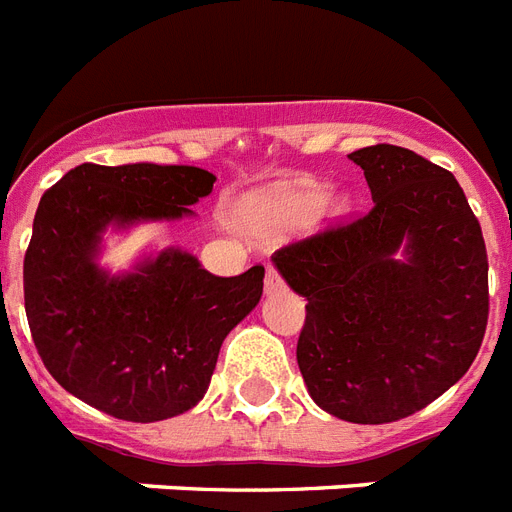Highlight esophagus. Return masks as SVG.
I'll return each instance as SVG.
<instances>
[{"instance_id": "obj_1", "label": "esophagus", "mask_w": 512, "mask_h": 512, "mask_svg": "<svg viewBox=\"0 0 512 512\" xmlns=\"http://www.w3.org/2000/svg\"><path fill=\"white\" fill-rule=\"evenodd\" d=\"M285 288V282H282L280 272L275 267H267V277H264V290L267 293H277V290Z\"/></svg>"}]
</instances>
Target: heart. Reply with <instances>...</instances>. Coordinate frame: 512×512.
<instances>
[{
	"label": "heart",
	"instance_id": "1",
	"mask_svg": "<svg viewBox=\"0 0 512 512\" xmlns=\"http://www.w3.org/2000/svg\"><path fill=\"white\" fill-rule=\"evenodd\" d=\"M341 198L325 200V185L314 179L296 182H277L264 190L251 192L243 200V222L261 235H282V232L301 230L312 219L335 216L343 211Z\"/></svg>",
	"mask_w": 512,
	"mask_h": 512
}]
</instances>
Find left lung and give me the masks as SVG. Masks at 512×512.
Masks as SVG:
<instances>
[{"instance_id": "1", "label": "left lung", "mask_w": 512, "mask_h": 512, "mask_svg": "<svg viewBox=\"0 0 512 512\" xmlns=\"http://www.w3.org/2000/svg\"><path fill=\"white\" fill-rule=\"evenodd\" d=\"M372 208L272 256L306 298L296 359L317 407L380 425L423 410L473 365L489 320L481 224L447 169L407 147L349 155Z\"/></svg>"}]
</instances>
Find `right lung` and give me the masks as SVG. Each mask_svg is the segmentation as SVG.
<instances>
[{
  "label": "right lung",
  "mask_w": 512,
  "mask_h": 512,
  "mask_svg": "<svg viewBox=\"0 0 512 512\" xmlns=\"http://www.w3.org/2000/svg\"><path fill=\"white\" fill-rule=\"evenodd\" d=\"M214 182L198 166L81 163L44 192L23 293L36 351L68 394L132 423L203 399L224 338L259 304L264 267L216 277L192 253L163 248L113 275L100 253L108 230L192 216Z\"/></svg>",
  "instance_id": "obj_1"
}]
</instances>
